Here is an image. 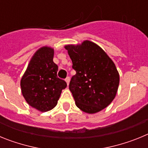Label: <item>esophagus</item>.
I'll list each match as a JSON object with an SVG mask.
<instances>
[{
	"mask_svg": "<svg viewBox=\"0 0 148 148\" xmlns=\"http://www.w3.org/2000/svg\"><path fill=\"white\" fill-rule=\"evenodd\" d=\"M65 82H66L67 85H69V83H70V78H69V77H66V79H65Z\"/></svg>",
	"mask_w": 148,
	"mask_h": 148,
	"instance_id": "esophagus-1",
	"label": "esophagus"
}]
</instances>
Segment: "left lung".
I'll list each match as a JSON object with an SVG mask.
<instances>
[{
	"mask_svg": "<svg viewBox=\"0 0 148 148\" xmlns=\"http://www.w3.org/2000/svg\"><path fill=\"white\" fill-rule=\"evenodd\" d=\"M76 74L69 88L75 104L83 112L93 114L106 108L116 97L119 74L108 54L90 40L64 47Z\"/></svg>",
	"mask_w": 148,
	"mask_h": 148,
	"instance_id": "1",
	"label": "left lung"
}]
</instances>
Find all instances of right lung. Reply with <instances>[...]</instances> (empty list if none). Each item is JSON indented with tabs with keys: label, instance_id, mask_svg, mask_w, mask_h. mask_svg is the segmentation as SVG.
Masks as SVG:
<instances>
[{
	"label": "right lung",
	"instance_id": "right-lung-1",
	"mask_svg": "<svg viewBox=\"0 0 148 148\" xmlns=\"http://www.w3.org/2000/svg\"><path fill=\"white\" fill-rule=\"evenodd\" d=\"M54 49L47 46L38 49L30 59L21 79L23 98L29 105L47 112L57 105L66 83L57 76L58 65L53 62Z\"/></svg>",
	"mask_w": 148,
	"mask_h": 148
}]
</instances>
